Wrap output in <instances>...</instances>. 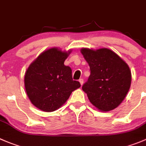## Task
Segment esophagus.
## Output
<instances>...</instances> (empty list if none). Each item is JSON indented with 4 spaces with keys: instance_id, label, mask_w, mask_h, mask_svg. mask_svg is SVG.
Segmentation results:
<instances>
[{
    "instance_id": "34e87169",
    "label": "esophagus",
    "mask_w": 146,
    "mask_h": 146,
    "mask_svg": "<svg viewBox=\"0 0 146 146\" xmlns=\"http://www.w3.org/2000/svg\"><path fill=\"white\" fill-rule=\"evenodd\" d=\"M79 82H80V85H83V78H80V79H79Z\"/></svg>"
}]
</instances>
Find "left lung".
Instances as JSON below:
<instances>
[{
  "label": "left lung",
  "mask_w": 146,
  "mask_h": 146,
  "mask_svg": "<svg viewBox=\"0 0 146 146\" xmlns=\"http://www.w3.org/2000/svg\"><path fill=\"white\" fill-rule=\"evenodd\" d=\"M82 55L90 66V75L82 87L90 103L99 111H112L126 96L131 83L128 64L108 48H83Z\"/></svg>",
  "instance_id": "left-lung-1"
}]
</instances>
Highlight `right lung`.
I'll return each instance as SVG.
<instances>
[{
    "mask_svg": "<svg viewBox=\"0 0 146 146\" xmlns=\"http://www.w3.org/2000/svg\"><path fill=\"white\" fill-rule=\"evenodd\" d=\"M72 50L63 51L51 48L40 53L25 73L24 85L27 96L33 106L45 112L61 107L73 91L80 87L73 80L72 70L64 61Z\"/></svg>",
    "mask_w": 146,
    "mask_h": 146,
    "instance_id": "1",
    "label": "right lung"
}]
</instances>
